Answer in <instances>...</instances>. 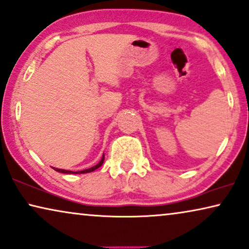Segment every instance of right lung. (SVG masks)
<instances>
[{
    "instance_id": "right-lung-1",
    "label": "right lung",
    "mask_w": 249,
    "mask_h": 249,
    "mask_svg": "<svg viewBox=\"0 0 249 249\" xmlns=\"http://www.w3.org/2000/svg\"><path fill=\"white\" fill-rule=\"evenodd\" d=\"M104 160H105V155H103V158H101V160L98 162L96 166L91 167V168H88V169H85V170H81V171H71V170H65V169H58V168H54V170L58 171V173H62V174H87V173H91V171H94L96 169H98L101 164L104 163Z\"/></svg>"
}]
</instances>
